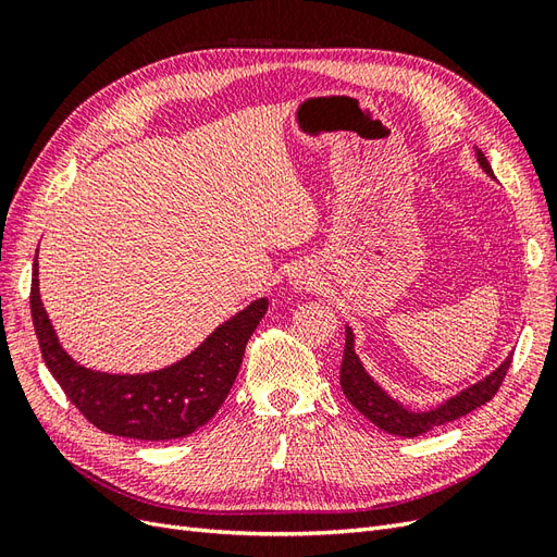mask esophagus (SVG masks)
I'll return each mask as SVG.
<instances>
[{"label": "esophagus", "instance_id": "1", "mask_svg": "<svg viewBox=\"0 0 557 557\" xmlns=\"http://www.w3.org/2000/svg\"><path fill=\"white\" fill-rule=\"evenodd\" d=\"M315 283H318V278L311 272H307V269H295V272L290 274V285L295 290H309Z\"/></svg>", "mask_w": 557, "mask_h": 557}]
</instances>
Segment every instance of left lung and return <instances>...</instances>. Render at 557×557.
<instances>
[{
  "instance_id": "8db88e82",
  "label": "left lung",
  "mask_w": 557,
  "mask_h": 557,
  "mask_svg": "<svg viewBox=\"0 0 557 557\" xmlns=\"http://www.w3.org/2000/svg\"><path fill=\"white\" fill-rule=\"evenodd\" d=\"M476 150V162L481 170L495 178L491 162L485 160V156ZM513 352H509L504 362L493 369L491 374L483 376L481 381L467 385L465 391H460L458 395H453L448 399H444L442 404H436L432 409H409L404 407L399 399H395L393 395H387L383 387L372 379V374L367 372L360 356L356 352V334L346 325V348H344V362H342V372H339V381H342V391L348 397V401L356 407L364 418L372 420L376 428H381L387 434H397V436H418L425 434L432 428H440L444 423H450V420H458L460 416H467L474 409L483 407L485 401H491L495 397V393L499 391V385L509 372Z\"/></svg>"
}]
</instances>
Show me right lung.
I'll return each mask as SVG.
<instances>
[{
    "mask_svg": "<svg viewBox=\"0 0 557 557\" xmlns=\"http://www.w3.org/2000/svg\"><path fill=\"white\" fill-rule=\"evenodd\" d=\"M29 307L48 372L95 428L127 440L166 442L193 434L221 409L269 299L250 301L188 356L146 374L97 372L62 348L41 301L37 260L32 267Z\"/></svg>",
    "mask_w": 557,
    "mask_h": 557,
    "instance_id": "add662e5",
    "label": "right lung"
}]
</instances>
